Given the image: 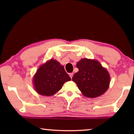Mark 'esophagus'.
<instances>
[{"label":"esophagus","instance_id":"34e87169","mask_svg":"<svg viewBox=\"0 0 134 134\" xmlns=\"http://www.w3.org/2000/svg\"><path fill=\"white\" fill-rule=\"evenodd\" d=\"M73 74H73V73H72V72H71V73H69V76H70V77H71V79H72V76H73Z\"/></svg>","mask_w":134,"mask_h":134}]
</instances>
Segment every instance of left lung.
<instances>
[{"label":"left lung","mask_w":134,"mask_h":134,"mask_svg":"<svg viewBox=\"0 0 134 134\" xmlns=\"http://www.w3.org/2000/svg\"><path fill=\"white\" fill-rule=\"evenodd\" d=\"M76 66L79 71L72 80L84 96L96 98L105 92L110 84V76L99 62L83 58L77 62Z\"/></svg>","instance_id":"1"}]
</instances>
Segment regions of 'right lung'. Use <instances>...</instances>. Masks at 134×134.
<instances>
[{"mask_svg": "<svg viewBox=\"0 0 134 134\" xmlns=\"http://www.w3.org/2000/svg\"><path fill=\"white\" fill-rule=\"evenodd\" d=\"M71 80L63 66L51 59L41 66L34 77L36 91L43 96H52L59 91L65 82Z\"/></svg>", "mask_w": 134, "mask_h": 134, "instance_id": "add662e5", "label": "right lung"}]
</instances>
